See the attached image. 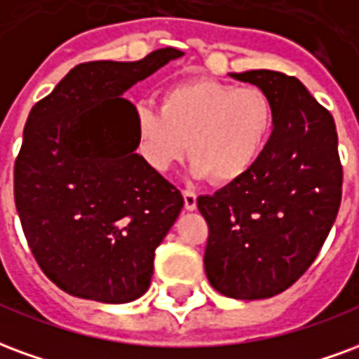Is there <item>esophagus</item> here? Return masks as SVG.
I'll use <instances>...</instances> for the list:
<instances>
[{
	"instance_id": "34e87169",
	"label": "esophagus",
	"mask_w": 359,
	"mask_h": 359,
	"mask_svg": "<svg viewBox=\"0 0 359 359\" xmlns=\"http://www.w3.org/2000/svg\"><path fill=\"white\" fill-rule=\"evenodd\" d=\"M183 205H185V210L197 208V195L191 189H183Z\"/></svg>"
}]
</instances>
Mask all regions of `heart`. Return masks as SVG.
I'll use <instances>...</instances> for the list:
<instances>
[{
  "label": "heart",
  "mask_w": 359,
  "mask_h": 359,
  "mask_svg": "<svg viewBox=\"0 0 359 359\" xmlns=\"http://www.w3.org/2000/svg\"><path fill=\"white\" fill-rule=\"evenodd\" d=\"M276 126L273 103L260 88L193 78L164 91L161 109L135 107V133L149 166L166 172L187 149L197 177L233 183L260 162Z\"/></svg>",
  "instance_id": "b5f03b06"
}]
</instances>
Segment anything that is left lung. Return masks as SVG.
<instances>
[{
    "label": "left lung",
    "instance_id": "left-lung-1",
    "mask_svg": "<svg viewBox=\"0 0 359 359\" xmlns=\"http://www.w3.org/2000/svg\"><path fill=\"white\" fill-rule=\"evenodd\" d=\"M231 76L268 93L276 126L255 168L197 206L208 224L210 285L258 300L289 289L319 255L341 206L342 164L333 116L300 80L276 70Z\"/></svg>",
    "mask_w": 359,
    "mask_h": 359
}]
</instances>
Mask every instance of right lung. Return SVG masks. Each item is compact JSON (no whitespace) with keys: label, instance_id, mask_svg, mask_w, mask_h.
I'll return each instance as SVG.
<instances>
[{"label":"right lung","instance_id":"add662e5","mask_svg":"<svg viewBox=\"0 0 359 359\" xmlns=\"http://www.w3.org/2000/svg\"><path fill=\"white\" fill-rule=\"evenodd\" d=\"M182 55L82 62L28 114L15 205L41 271L72 297L124 304L151 285L183 197L135 153V107L122 93Z\"/></svg>","mask_w":359,"mask_h":359}]
</instances>
